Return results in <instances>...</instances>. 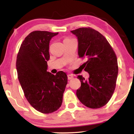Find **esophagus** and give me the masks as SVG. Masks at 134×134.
<instances>
[{
	"mask_svg": "<svg viewBox=\"0 0 134 134\" xmlns=\"http://www.w3.org/2000/svg\"><path fill=\"white\" fill-rule=\"evenodd\" d=\"M73 78H74V76H73L72 75H71V74H68V79L69 80L72 79Z\"/></svg>",
	"mask_w": 134,
	"mask_h": 134,
	"instance_id": "1",
	"label": "esophagus"
}]
</instances>
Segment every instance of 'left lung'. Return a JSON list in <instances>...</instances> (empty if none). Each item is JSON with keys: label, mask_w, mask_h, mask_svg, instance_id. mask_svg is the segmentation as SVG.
<instances>
[{"label": "left lung", "mask_w": 134, "mask_h": 134, "mask_svg": "<svg viewBox=\"0 0 134 134\" xmlns=\"http://www.w3.org/2000/svg\"><path fill=\"white\" fill-rule=\"evenodd\" d=\"M78 40V55L87 62L82 65L88 72L85 79L78 76L81 86L76 95L83 105L91 109L103 107L114 92L118 73L117 58L106 38L91 28H79L71 31Z\"/></svg>", "instance_id": "1"}]
</instances>
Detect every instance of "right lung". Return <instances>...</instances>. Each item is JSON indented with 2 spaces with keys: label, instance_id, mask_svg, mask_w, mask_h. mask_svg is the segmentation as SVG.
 Returning <instances> with one entry per match:
<instances>
[{
  "label": "right lung",
  "instance_id": "right-lung-1",
  "mask_svg": "<svg viewBox=\"0 0 134 134\" xmlns=\"http://www.w3.org/2000/svg\"><path fill=\"white\" fill-rule=\"evenodd\" d=\"M58 34L31 32L21 44L16 60L18 77L25 98L34 109L43 113H52L61 107L68 83L65 72L61 71L54 75L47 71L49 43Z\"/></svg>",
  "mask_w": 134,
  "mask_h": 134
}]
</instances>
